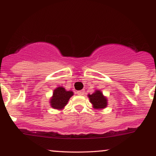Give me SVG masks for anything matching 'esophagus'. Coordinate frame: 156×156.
Here are the masks:
<instances>
[{
    "label": "esophagus",
    "mask_w": 156,
    "mask_h": 156,
    "mask_svg": "<svg viewBox=\"0 0 156 156\" xmlns=\"http://www.w3.org/2000/svg\"><path fill=\"white\" fill-rule=\"evenodd\" d=\"M84 92H85V91H84V90L78 91V92H77V94H78V95H79V96H82V95H83V94H84Z\"/></svg>",
    "instance_id": "esophagus-1"
}]
</instances>
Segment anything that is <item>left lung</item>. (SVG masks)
<instances>
[{"mask_svg":"<svg viewBox=\"0 0 156 156\" xmlns=\"http://www.w3.org/2000/svg\"><path fill=\"white\" fill-rule=\"evenodd\" d=\"M89 101L92 104V107L94 109H103L108 105V99L103 95L101 90H95L92 94H88Z\"/></svg>","mask_w":156,"mask_h":156,"instance_id":"8db88e82","label":"left lung"}]
</instances>
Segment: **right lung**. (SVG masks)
<instances>
[{
  "label": "right lung",
  "instance_id": "right-lung-1",
  "mask_svg": "<svg viewBox=\"0 0 156 156\" xmlns=\"http://www.w3.org/2000/svg\"><path fill=\"white\" fill-rule=\"evenodd\" d=\"M73 94L74 93L72 91H67L62 87H57L54 89L53 96L50 99V105L53 108L62 110Z\"/></svg>",
  "mask_w": 156,
  "mask_h": 156
}]
</instances>
